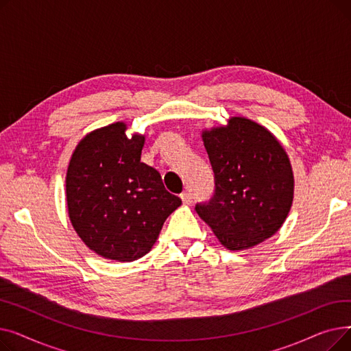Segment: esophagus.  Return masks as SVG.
<instances>
[{
    "label": "esophagus",
    "mask_w": 351,
    "mask_h": 351,
    "mask_svg": "<svg viewBox=\"0 0 351 351\" xmlns=\"http://www.w3.org/2000/svg\"><path fill=\"white\" fill-rule=\"evenodd\" d=\"M180 199L183 202V205H191L192 204V195L189 192H183L180 193Z\"/></svg>",
    "instance_id": "esophagus-1"
}]
</instances>
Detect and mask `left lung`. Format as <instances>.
I'll use <instances>...</instances> for the list:
<instances>
[{"mask_svg":"<svg viewBox=\"0 0 351 351\" xmlns=\"http://www.w3.org/2000/svg\"><path fill=\"white\" fill-rule=\"evenodd\" d=\"M215 173L209 202L195 206L229 250L262 243L278 232L293 202L291 165L280 142L259 123L233 117L202 132Z\"/></svg>","mask_w":351,"mask_h":351,"instance_id":"1","label":"left lung"}]
</instances>
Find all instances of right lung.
<instances>
[{
  "label": "right lung",
  "instance_id": "1",
  "mask_svg": "<svg viewBox=\"0 0 351 351\" xmlns=\"http://www.w3.org/2000/svg\"><path fill=\"white\" fill-rule=\"evenodd\" d=\"M117 122L88 134L66 172V206L82 242L105 259L134 262L152 249L182 200L160 173L141 162L145 136L126 138Z\"/></svg>",
  "mask_w": 351,
  "mask_h": 351
}]
</instances>
